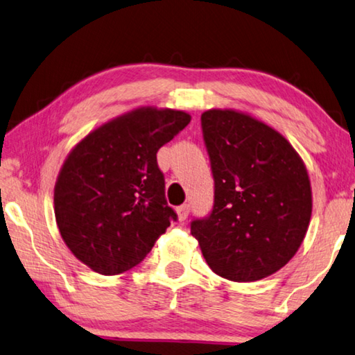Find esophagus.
Returning a JSON list of instances; mask_svg holds the SVG:
<instances>
[{"instance_id":"1","label":"esophagus","mask_w":355,"mask_h":355,"mask_svg":"<svg viewBox=\"0 0 355 355\" xmlns=\"http://www.w3.org/2000/svg\"><path fill=\"white\" fill-rule=\"evenodd\" d=\"M176 212H178L179 222H185V220H187V217H189V214H190V206L189 205L179 206Z\"/></svg>"}]
</instances>
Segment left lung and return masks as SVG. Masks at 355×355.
<instances>
[{"instance_id":"obj_1","label":"left lung","mask_w":355,"mask_h":355,"mask_svg":"<svg viewBox=\"0 0 355 355\" xmlns=\"http://www.w3.org/2000/svg\"><path fill=\"white\" fill-rule=\"evenodd\" d=\"M216 182L211 216L191 222L209 267L231 282H257L288 264L311 218V185L291 143L236 110L201 114Z\"/></svg>"}]
</instances>
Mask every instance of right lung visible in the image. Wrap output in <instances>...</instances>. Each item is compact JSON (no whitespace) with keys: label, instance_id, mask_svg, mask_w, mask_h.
Returning a JSON list of instances; mask_svg holds the SVG:
<instances>
[{"label":"right lung","instance_id":"1","mask_svg":"<svg viewBox=\"0 0 355 355\" xmlns=\"http://www.w3.org/2000/svg\"><path fill=\"white\" fill-rule=\"evenodd\" d=\"M190 119L181 110L139 107L89 132L64 160L53 196L58 230L97 274L118 275L141 263L178 218L157 150Z\"/></svg>","mask_w":355,"mask_h":355}]
</instances>
